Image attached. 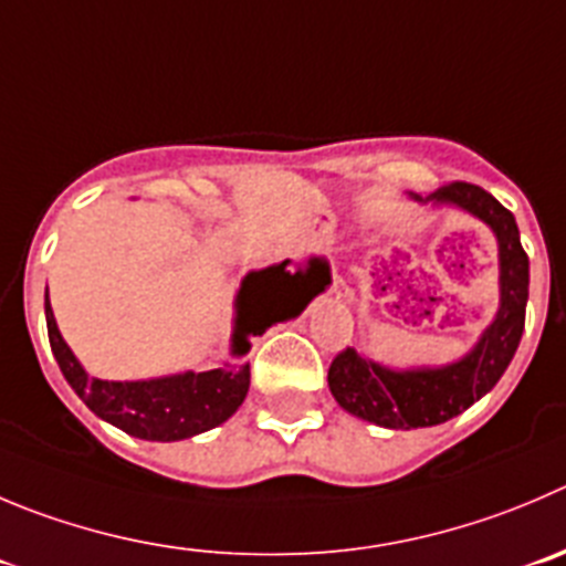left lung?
<instances>
[{
    "mask_svg": "<svg viewBox=\"0 0 566 566\" xmlns=\"http://www.w3.org/2000/svg\"><path fill=\"white\" fill-rule=\"evenodd\" d=\"M413 199L430 206H455L492 228L500 258V308L475 347L444 367L389 369L355 347L342 349L333 358L327 386L338 406L353 417L391 430L448 422L489 395L520 347L528 305V255L522 250L520 230L509 208L472 182H450L424 199Z\"/></svg>",
    "mask_w": 566,
    "mask_h": 566,
    "instance_id": "obj_1",
    "label": "left lung"
}]
</instances>
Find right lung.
<instances>
[{"instance_id":"right-lung-1","label":"right lung","mask_w":566,"mask_h":566,"mask_svg":"<svg viewBox=\"0 0 566 566\" xmlns=\"http://www.w3.org/2000/svg\"><path fill=\"white\" fill-rule=\"evenodd\" d=\"M327 269L325 263L311 261L308 269L289 272V261L250 272L241 280L235 294V325L230 338V358L222 367L208 373H180L153 380H102L91 378L69 349L57 331L55 314L50 305V292L44 297L46 333L52 353L63 378L69 380L80 400L99 419L116 424L118 430L147 441H180L228 422L244 402L250 389V338L261 336L274 322L292 319L314 294L300 297L311 280Z\"/></svg>"}]
</instances>
